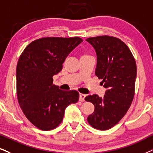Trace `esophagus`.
<instances>
[{"instance_id": "34e87169", "label": "esophagus", "mask_w": 153, "mask_h": 153, "mask_svg": "<svg viewBox=\"0 0 153 153\" xmlns=\"http://www.w3.org/2000/svg\"><path fill=\"white\" fill-rule=\"evenodd\" d=\"M86 97V95L85 94H79V101H82V102H83V101H84V99H85Z\"/></svg>"}]
</instances>
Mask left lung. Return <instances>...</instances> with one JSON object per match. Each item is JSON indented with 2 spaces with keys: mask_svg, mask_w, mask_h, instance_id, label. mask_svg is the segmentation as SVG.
<instances>
[{
  "mask_svg": "<svg viewBox=\"0 0 153 153\" xmlns=\"http://www.w3.org/2000/svg\"><path fill=\"white\" fill-rule=\"evenodd\" d=\"M86 40L97 52L96 76L107 88L103 98L97 94L85 98L95 107L87 120L94 128L105 131L116 126L131 106L135 94L136 63L128 47L117 37L103 35Z\"/></svg>",
  "mask_w": 153,
  "mask_h": 153,
  "instance_id": "1",
  "label": "left lung"
}]
</instances>
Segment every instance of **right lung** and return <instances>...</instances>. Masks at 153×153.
Instances as JSON below:
<instances>
[{"label": "right lung", "instance_id": "1", "mask_svg": "<svg viewBox=\"0 0 153 153\" xmlns=\"http://www.w3.org/2000/svg\"><path fill=\"white\" fill-rule=\"evenodd\" d=\"M82 41L79 37H42L30 43L20 54L17 97L25 116L37 128H55L63 120L66 108L79 101L78 91L59 89L52 76L62 70L68 54Z\"/></svg>", "mask_w": 153, "mask_h": 153}]
</instances>
